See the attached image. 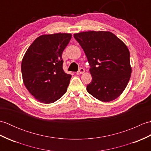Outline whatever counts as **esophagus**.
Returning <instances> with one entry per match:
<instances>
[{
	"label": "esophagus",
	"mask_w": 151,
	"mask_h": 151,
	"mask_svg": "<svg viewBox=\"0 0 151 151\" xmlns=\"http://www.w3.org/2000/svg\"><path fill=\"white\" fill-rule=\"evenodd\" d=\"M84 72H85L84 69V68H81L78 70V71L76 72V74H77V75H81V74L84 73Z\"/></svg>",
	"instance_id": "obj_1"
}]
</instances>
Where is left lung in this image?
Instances as JSON below:
<instances>
[{
	"label": "left lung",
	"instance_id": "8db88e82",
	"mask_svg": "<svg viewBox=\"0 0 151 151\" xmlns=\"http://www.w3.org/2000/svg\"><path fill=\"white\" fill-rule=\"evenodd\" d=\"M87 57L92 81L89 94L102 102L119 97L132 73L130 52L126 45L108 31H89L74 34Z\"/></svg>",
	"mask_w": 151,
	"mask_h": 151
}]
</instances>
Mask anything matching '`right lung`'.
Masks as SVG:
<instances>
[{
    "mask_svg": "<svg viewBox=\"0 0 151 151\" xmlns=\"http://www.w3.org/2000/svg\"><path fill=\"white\" fill-rule=\"evenodd\" d=\"M71 37L67 33L42 35L24 54L21 63L22 81L40 102L52 103L67 90L71 75L63 69L62 52Z\"/></svg>",
    "mask_w": 151,
    "mask_h": 151,
    "instance_id": "right-lung-1",
    "label": "right lung"
}]
</instances>
